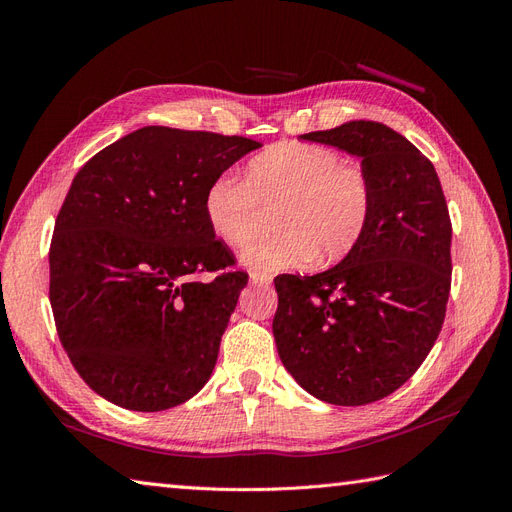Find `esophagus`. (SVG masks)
Segmentation results:
<instances>
[{
    "label": "esophagus",
    "mask_w": 512,
    "mask_h": 512,
    "mask_svg": "<svg viewBox=\"0 0 512 512\" xmlns=\"http://www.w3.org/2000/svg\"><path fill=\"white\" fill-rule=\"evenodd\" d=\"M250 282L256 286H269L273 282V277L269 273H262V271H250Z\"/></svg>",
    "instance_id": "34e87169"
}]
</instances>
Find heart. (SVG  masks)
Segmentation results:
<instances>
[{
  "mask_svg": "<svg viewBox=\"0 0 512 512\" xmlns=\"http://www.w3.org/2000/svg\"><path fill=\"white\" fill-rule=\"evenodd\" d=\"M262 207L273 209L275 235L247 245L241 258L258 271L331 265L346 258L374 211V188L361 164L331 147L284 141L258 153L245 179L224 173L205 192L211 232L239 247L254 237Z\"/></svg>",
  "mask_w": 512,
  "mask_h": 512,
  "instance_id": "1",
  "label": "heart"
}]
</instances>
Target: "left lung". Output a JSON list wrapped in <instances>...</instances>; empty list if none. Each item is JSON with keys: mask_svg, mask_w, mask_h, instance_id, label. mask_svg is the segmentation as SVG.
I'll use <instances>...</instances> for the list:
<instances>
[{"mask_svg": "<svg viewBox=\"0 0 512 512\" xmlns=\"http://www.w3.org/2000/svg\"><path fill=\"white\" fill-rule=\"evenodd\" d=\"M301 138L359 156L374 211L339 265L275 277V344L309 395L365 406L408 382L436 344L451 292V215L436 168L384 123L348 121Z\"/></svg>", "mask_w": 512, "mask_h": 512, "instance_id": "obj_1", "label": "left lung"}]
</instances>
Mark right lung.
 I'll use <instances>...</instances> for the list:
<instances>
[{
  "mask_svg": "<svg viewBox=\"0 0 512 512\" xmlns=\"http://www.w3.org/2000/svg\"><path fill=\"white\" fill-rule=\"evenodd\" d=\"M258 147L147 126L76 173L55 220L49 297L70 363L115 406L160 412L207 384L247 273L211 232L205 192Z\"/></svg>",
  "mask_w": 512,
  "mask_h": 512,
  "instance_id": "1",
  "label": "right lung"
}]
</instances>
